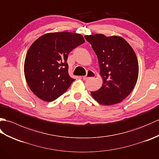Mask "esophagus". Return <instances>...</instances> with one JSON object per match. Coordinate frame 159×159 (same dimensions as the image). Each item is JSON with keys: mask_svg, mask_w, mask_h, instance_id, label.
<instances>
[{"mask_svg": "<svg viewBox=\"0 0 159 159\" xmlns=\"http://www.w3.org/2000/svg\"><path fill=\"white\" fill-rule=\"evenodd\" d=\"M95 76H96V74H95V73H94V72H93V71H92V70H88L87 71L86 75L83 76V80H87V79H89V78H93Z\"/></svg>", "mask_w": 159, "mask_h": 159, "instance_id": "34e87169", "label": "esophagus"}]
</instances>
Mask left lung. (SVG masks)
<instances>
[{
    "label": "left lung",
    "instance_id": "left-lung-1",
    "mask_svg": "<svg viewBox=\"0 0 159 159\" xmlns=\"http://www.w3.org/2000/svg\"><path fill=\"white\" fill-rule=\"evenodd\" d=\"M96 54L102 85L91 95L102 105L121 102L135 86L139 76V63L134 50L118 35H85Z\"/></svg>",
    "mask_w": 159,
    "mask_h": 159
}]
</instances>
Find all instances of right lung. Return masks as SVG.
Listing matches in <instances>:
<instances>
[{
  "instance_id": "1",
  "label": "right lung",
  "mask_w": 159,
  "mask_h": 159,
  "mask_svg": "<svg viewBox=\"0 0 159 159\" xmlns=\"http://www.w3.org/2000/svg\"><path fill=\"white\" fill-rule=\"evenodd\" d=\"M85 42L82 35L71 32L48 33L39 37L26 52L24 72L30 89L46 102L65 93L74 79L68 74L69 53Z\"/></svg>"
}]
</instances>
